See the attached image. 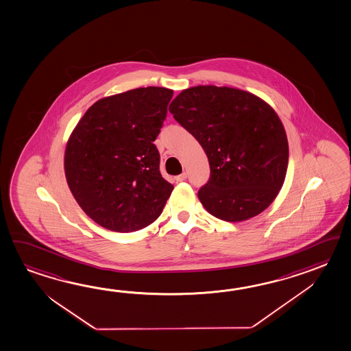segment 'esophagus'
I'll use <instances>...</instances> for the list:
<instances>
[{
  "instance_id": "obj_1",
  "label": "esophagus",
  "mask_w": 351,
  "mask_h": 351,
  "mask_svg": "<svg viewBox=\"0 0 351 351\" xmlns=\"http://www.w3.org/2000/svg\"><path fill=\"white\" fill-rule=\"evenodd\" d=\"M186 173L184 172V173H182V174H180V176H177V177H176V180H177V182H183V180H186Z\"/></svg>"
}]
</instances>
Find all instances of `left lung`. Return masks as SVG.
Wrapping results in <instances>:
<instances>
[{"mask_svg":"<svg viewBox=\"0 0 351 351\" xmlns=\"http://www.w3.org/2000/svg\"><path fill=\"white\" fill-rule=\"evenodd\" d=\"M169 112L206 152L210 177L198 192L206 212L226 221L250 219L282 189L289 145L282 121L247 90L197 86L183 90Z\"/></svg>","mask_w":351,"mask_h":351,"instance_id":"obj_1","label":"left lung"}]
</instances>
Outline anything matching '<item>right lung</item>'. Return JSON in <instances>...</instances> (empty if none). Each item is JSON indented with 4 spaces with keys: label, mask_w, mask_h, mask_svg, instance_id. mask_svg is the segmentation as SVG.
I'll return each instance as SVG.
<instances>
[{
    "label": "right lung",
    "mask_w": 351,
    "mask_h": 351,
    "mask_svg": "<svg viewBox=\"0 0 351 351\" xmlns=\"http://www.w3.org/2000/svg\"><path fill=\"white\" fill-rule=\"evenodd\" d=\"M173 90L147 87L104 97L71 133L64 174L83 212L113 232L131 233L158 218L173 186L159 172L153 143Z\"/></svg>",
    "instance_id": "add662e5"
}]
</instances>
